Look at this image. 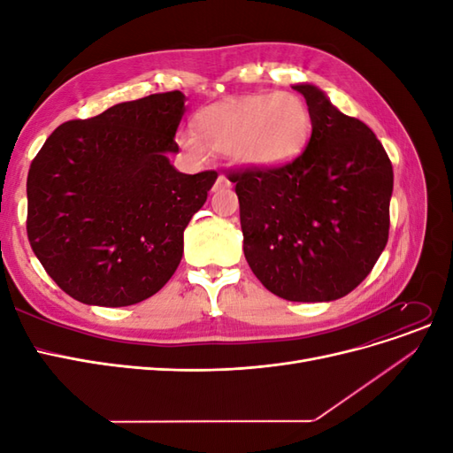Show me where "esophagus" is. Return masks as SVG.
I'll return each instance as SVG.
<instances>
[{
	"instance_id": "esophagus-1",
	"label": "esophagus",
	"mask_w": 453,
	"mask_h": 453,
	"mask_svg": "<svg viewBox=\"0 0 453 453\" xmlns=\"http://www.w3.org/2000/svg\"><path fill=\"white\" fill-rule=\"evenodd\" d=\"M228 187H230L228 177H225V175H219V177H217V181H215V185H213V190L217 193V190H223V188H228Z\"/></svg>"
}]
</instances>
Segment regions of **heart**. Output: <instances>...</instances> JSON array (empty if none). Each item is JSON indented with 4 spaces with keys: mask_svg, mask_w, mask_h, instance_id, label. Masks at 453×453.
Returning <instances> with one entry per match:
<instances>
[{
    "mask_svg": "<svg viewBox=\"0 0 453 453\" xmlns=\"http://www.w3.org/2000/svg\"><path fill=\"white\" fill-rule=\"evenodd\" d=\"M195 125L196 134H177L188 157L202 160L210 149L263 172L283 168L303 155L313 128L306 102L293 92L234 96L200 109Z\"/></svg>",
    "mask_w": 453,
    "mask_h": 453,
    "instance_id": "obj_1",
    "label": "heart"
}]
</instances>
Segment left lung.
<instances>
[{
    "mask_svg": "<svg viewBox=\"0 0 453 453\" xmlns=\"http://www.w3.org/2000/svg\"><path fill=\"white\" fill-rule=\"evenodd\" d=\"M311 138L278 170L232 172L243 255L266 289L291 303L346 296L374 268L389 236L393 166L374 132L311 83Z\"/></svg>",
    "mask_w": 453,
    "mask_h": 453,
    "instance_id": "1",
    "label": "left lung"
}]
</instances>
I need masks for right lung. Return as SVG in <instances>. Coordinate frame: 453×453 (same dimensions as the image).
<instances>
[{
  "label": "right lung",
  "instance_id": "add662e5",
  "mask_svg": "<svg viewBox=\"0 0 453 453\" xmlns=\"http://www.w3.org/2000/svg\"><path fill=\"white\" fill-rule=\"evenodd\" d=\"M180 90L64 122L34 158L28 240L64 293L88 306H132L158 293L183 257V232L217 172L181 173Z\"/></svg>",
  "mask_w": 453,
  "mask_h": 453
}]
</instances>
